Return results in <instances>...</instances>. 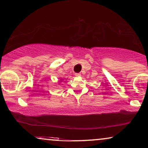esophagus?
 <instances>
[{"label": "esophagus", "mask_w": 148, "mask_h": 148, "mask_svg": "<svg viewBox=\"0 0 148 148\" xmlns=\"http://www.w3.org/2000/svg\"><path fill=\"white\" fill-rule=\"evenodd\" d=\"M75 75L76 77H80L81 76V75L79 73H75Z\"/></svg>", "instance_id": "34e87169"}]
</instances>
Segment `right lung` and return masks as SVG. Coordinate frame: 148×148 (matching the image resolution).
Wrapping results in <instances>:
<instances>
[{
  "label": "right lung",
  "mask_w": 148,
  "mask_h": 148,
  "mask_svg": "<svg viewBox=\"0 0 148 148\" xmlns=\"http://www.w3.org/2000/svg\"><path fill=\"white\" fill-rule=\"evenodd\" d=\"M61 82H62V79H60V80L59 81V82H58V84H60V83Z\"/></svg>",
  "instance_id": "right-lung-1"
}]
</instances>
